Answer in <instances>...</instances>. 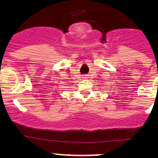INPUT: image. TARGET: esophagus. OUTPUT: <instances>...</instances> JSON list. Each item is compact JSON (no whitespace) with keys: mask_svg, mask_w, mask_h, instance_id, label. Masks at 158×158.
Returning a JSON list of instances; mask_svg holds the SVG:
<instances>
[{"mask_svg":"<svg viewBox=\"0 0 158 158\" xmlns=\"http://www.w3.org/2000/svg\"><path fill=\"white\" fill-rule=\"evenodd\" d=\"M87 75H84V78H87Z\"/></svg>","mask_w":158,"mask_h":158,"instance_id":"1","label":"esophagus"}]
</instances>
